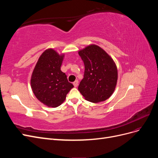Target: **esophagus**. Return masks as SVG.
Segmentation results:
<instances>
[{
  "instance_id": "obj_1",
  "label": "esophagus",
  "mask_w": 158,
  "mask_h": 158,
  "mask_svg": "<svg viewBox=\"0 0 158 158\" xmlns=\"http://www.w3.org/2000/svg\"><path fill=\"white\" fill-rule=\"evenodd\" d=\"M73 85L74 87H77L78 85V80H76L73 82Z\"/></svg>"
}]
</instances>
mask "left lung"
Returning <instances> with one entry per match:
<instances>
[{"instance_id":"1","label":"left lung","mask_w":158,"mask_h":158,"mask_svg":"<svg viewBox=\"0 0 158 158\" xmlns=\"http://www.w3.org/2000/svg\"><path fill=\"white\" fill-rule=\"evenodd\" d=\"M85 66L78 90L92 103L106 101L115 89L118 71L113 59L102 48L92 44L78 51Z\"/></svg>"}]
</instances>
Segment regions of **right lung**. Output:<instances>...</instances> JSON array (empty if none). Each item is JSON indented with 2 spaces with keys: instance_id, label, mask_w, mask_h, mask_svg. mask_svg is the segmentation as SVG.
<instances>
[{
  "instance_id": "1",
  "label": "right lung",
  "mask_w": 158,
  "mask_h": 158,
  "mask_svg": "<svg viewBox=\"0 0 158 158\" xmlns=\"http://www.w3.org/2000/svg\"><path fill=\"white\" fill-rule=\"evenodd\" d=\"M64 54L46 49L40 56L31 76V87L36 98L45 106L56 107L74 87L60 70Z\"/></svg>"
}]
</instances>
